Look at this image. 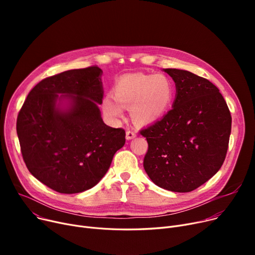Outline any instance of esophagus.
Returning a JSON list of instances; mask_svg holds the SVG:
<instances>
[{
	"mask_svg": "<svg viewBox=\"0 0 255 255\" xmlns=\"http://www.w3.org/2000/svg\"><path fill=\"white\" fill-rule=\"evenodd\" d=\"M136 136V132L133 130H127L126 131V138L127 139H132Z\"/></svg>",
	"mask_w": 255,
	"mask_h": 255,
	"instance_id": "obj_1",
	"label": "esophagus"
}]
</instances>
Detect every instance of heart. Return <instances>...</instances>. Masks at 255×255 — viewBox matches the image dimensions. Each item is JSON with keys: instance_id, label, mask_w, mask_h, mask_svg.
Instances as JSON below:
<instances>
[{"instance_id": "obj_1", "label": "heart", "mask_w": 255, "mask_h": 255, "mask_svg": "<svg viewBox=\"0 0 255 255\" xmlns=\"http://www.w3.org/2000/svg\"><path fill=\"white\" fill-rule=\"evenodd\" d=\"M115 98L106 96L102 105L110 118L123 116V106H131V117L137 124H149L161 118L173 99L171 80L163 74H129L121 77L114 88Z\"/></svg>"}]
</instances>
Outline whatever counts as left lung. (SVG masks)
I'll use <instances>...</instances> for the list:
<instances>
[{
    "label": "left lung",
    "instance_id": "left-lung-1",
    "mask_svg": "<svg viewBox=\"0 0 255 255\" xmlns=\"http://www.w3.org/2000/svg\"><path fill=\"white\" fill-rule=\"evenodd\" d=\"M164 71L176 84V99L161 120L139 132L149 145L143 168L161 188L190 192L222 166L232 116L210 80L186 70Z\"/></svg>",
    "mask_w": 255,
    "mask_h": 255
}]
</instances>
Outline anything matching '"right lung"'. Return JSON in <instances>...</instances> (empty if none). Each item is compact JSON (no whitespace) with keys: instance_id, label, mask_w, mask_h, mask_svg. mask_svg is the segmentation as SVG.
<instances>
[{"instance_id":"1","label":"right lung","mask_w":255,"mask_h":255,"mask_svg":"<svg viewBox=\"0 0 255 255\" xmlns=\"http://www.w3.org/2000/svg\"><path fill=\"white\" fill-rule=\"evenodd\" d=\"M101 73L91 66L46 77L31 90L18 113L23 161L37 180L57 192L92 188L125 144V130L105 125L101 118ZM65 100L69 103L61 108Z\"/></svg>"}]
</instances>
